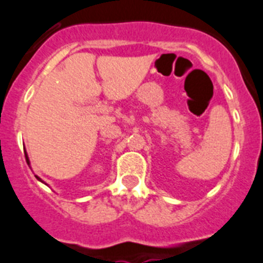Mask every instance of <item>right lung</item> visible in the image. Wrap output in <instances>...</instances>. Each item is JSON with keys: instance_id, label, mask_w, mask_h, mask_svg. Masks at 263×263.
I'll return each mask as SVG.
<instances>
[{"instance_id": "1", "label": "right lung", "mask_w": 263, "mask_h": 263, "mask_svg": "<svg viewBox=\"0 0 263 263\" xmlns=\"http://www.w3.org/2000/svg\"><path fill=\"white\" fill-rule=\"evenodd\" d=\"M25 157H26V161H27V164H29V165H30V160H29V156H27V154H25ZM35 177H36V180H40L41 182H43V184H46V182L43 181V180L41 179V177H38V176H35ZM46 185H47V184H46Z\"/></svg>"}]
</instances>
